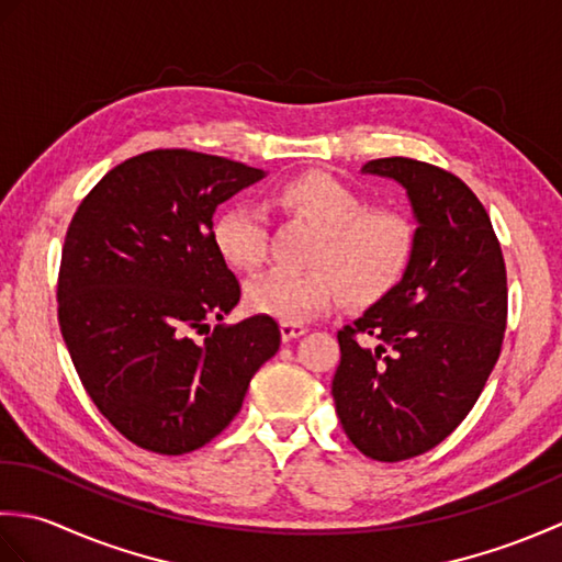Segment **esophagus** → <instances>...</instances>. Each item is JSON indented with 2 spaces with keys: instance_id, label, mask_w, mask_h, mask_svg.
I'll use <instances>...</instances> for the list:
<instances>
[{
  "instance_id": "esophagus-1",
  "label": "esophagus",
  "mask_w": 562,
  "mask_h": 562,
  "mask_svg": "<svg viewBox=\"0 0 562 562\" xmlns=\"http://www.w3.org/2000/svg\"><path fill=\"white\" fill-rule=\"evenodd\" d=\"M304 333H306V328L302 324H288V321H282L280 324V336L284 342L300 338V336H304Z\"/></svg>"
}]
</instances>
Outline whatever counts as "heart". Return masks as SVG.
I'll return each mask as SVG.
<instances>
[{
  "mask_svg": "<svg viewBox=\"0 0 562 562\" xmlns=\"http://www.w3.org/2000/svg\"><path fill=\"white\" fill-rule=\"evenodd\" d=\"M274 205L324 232L314 254V266L324 268L270 272L250 282L246 306L258 316L300 324L338 306L348 290L352 300L372 302L408 268L415 246L413 222L401 210L369 207L364 193L336 176H296L278 188ZM212 244L232 270L258 272L268 258L266 214L254 205L226 207L212 224Z\"/></svg>",
  "mask_w": 562,
  "mask_h": 562,
  "instance_id": "b5f03b06",
  "label": "heart"
}]
</instances>
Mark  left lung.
<instances>
[{"mask_svg": "<svg viewBox=\"0 0 562 562\" xmlns=\"http://www.w3.org/2000/svg\"><path fill=\"white\" fill-rule=\"evenodd\" d=\"M408 193L415 246L398 284L338 330L333 401L374 461L413 459L459 427L491 376L507 326L503 250L481 200L432 164L362 166Z\"/></svg>", "mask_w": 562, "mask_h": 562, "instance_id": "left-lung-1", "label": "left lung"}]
</instances>
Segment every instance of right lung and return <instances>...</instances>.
Returning <instances> with one entry per match:
<instances>
[{
  "label": "right lung",
  "mask_w": 562,
  "mask_h": 562,
  "mask_svg": "<svg viewBox=\"0 0 562 562\" xmlns=\"http://www.w3.org/2000/svg\"><path fill=\"white\" fill-rule=\"evenodd\" d=\"M266 171L154 149L81 200L63 246L57 318L83 389L117 432L157 453L207 445L280 348L270 316L214 326L241 288L212 244V214ZM193 331H207L200 344Z\"/></svg>",
  "instance_id": "right-lung-1"
}]
</instances>
